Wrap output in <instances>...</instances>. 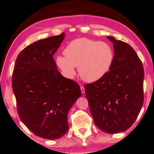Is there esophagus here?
<instances>
[{"label":"esophagus","mask_w":154,"mask_h":154,"mask_svg":"<svg viewBox=\"0 0 154 154\" xmlns=\"http://www.w3.org/2000/svg\"><path fill=\"white\" fill-rule=\"evenodd\" d=\"M81 93H83V94H84V93H85V88H84V87L83 86V85H81Z\"/></svg>","instance_id":"1"}]
</instances>
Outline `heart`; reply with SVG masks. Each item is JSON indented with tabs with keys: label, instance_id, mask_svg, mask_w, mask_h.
<instances>
[{
	"label": "heart",
	"instance_id": "b5f03b06",
	"mask_svg": "<svg viewBox=\"0 0 154 154\" xmlns=\"http://www.w3.org/2000/svg\"><path fill=\"white\" fill-rule=\"evenodd\" d=\"M65 57L58 56L56 63L63 74L72 78L79 66L83 81L93 83L103 78L112 66L115 54L106 42L79 38L71 42L63 51Z\"/></svg>",
	"mask_w": 154,
	"mask_h": 154
}]
</instances>
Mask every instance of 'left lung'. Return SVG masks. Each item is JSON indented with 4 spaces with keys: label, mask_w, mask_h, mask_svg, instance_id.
I'll use <instances>...</instances> for the list:
<instances>
[{
    "label": "left lung",
    "mask_w": 154,
    "mask_h": 154,
    "mask_svg": "<svg viewBox=\"0 0 154 154\" xmlns=\"http://www.w3.org/2000/svg\"><path fill=\"white\" fill-rule=\"evenodd\" d=\"M114 61L98 81L84 85L91 115L99 129L107 134L126 131L133 125L143 103L142 63L128 44L110 36Z\"/></svg>",
    "instance_id": "left-lung-1"
}]
</instances>
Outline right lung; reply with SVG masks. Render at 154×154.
Segmentation results:
<instances>
[{
  "label": "right lung",
  "mask_w": 154,
  "mask_h": 154,
  "mask_svg": "<svg viewBox=\"0 0 154 154\" xmlns=\"http://www.w3.org/2000/svg\"><path fill=\"white\" fill-rule=\"evenodd\" d=\"M64 37L63 32L26 47L16 59L12 75L20 118L43 139L54 140L67 133L68 113L81 96L79 85L60 73L53 58Z\"/></svg>",
  "instance_id": "obj_1"
}]
</instances>
